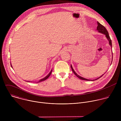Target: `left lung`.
I'll return each instance as SVG.
<instances>
[{"instance_id":"obj_1","label":"left lung","mask_w":121,"mask_h":121,"mask_svg":"<svg viewBox=\"0 0 121 121\" xmlns=\"http://www.w3.org/2000/svg\"><path fill=\"white\" fill-rule=\"evenodd\" d=\"M97 23H98V26H97V30H98L99 32H100V33H103V34H105V36H106V38H107V39L109 40L110 45H111V47L112 48V40H111V38H110V36H109V33H108V32L107 30H106V28H105L104 26H103L102 25H101V24H100L99 22H97ZM71 69H72V70L73 71V73H74V74H75V75H76L78 78H80V79H82V80H88V81L91 80H91H90V79H86V78H82V77H81L79 76V75H78V74L75 72V71L74 70V69H73V67H72V66L71 65ZM103 74L102 76H101L100 77H99V78H97V79H94V80H92V81L96 80H97V79H98L99 78H101V77H102V76H103Z\"/></svg>"}]
</instances>
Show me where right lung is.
Masks as SVG:
<instances>
[{"mask_svg":"<svg viewBox=\"0 0 121 121\" xmlns=\"http://www.w3.org/2000/svg\"><path fill=\"white\" fill-rule=\"evenodd\" d=\"M11 64V63H10ZM11 67H12V66H11ZM52 70L51 71V72L49 73V74L47 76H46L45 78H43V79H41V80H39V81L38 82H41V81H44V80H46L47 78H49V77L50 76V75L51 74V73H52Z\"/></svg>","mask_w":121,"mask_h":121,"instance_id":"1","label":"right lung"}]
</instances>
